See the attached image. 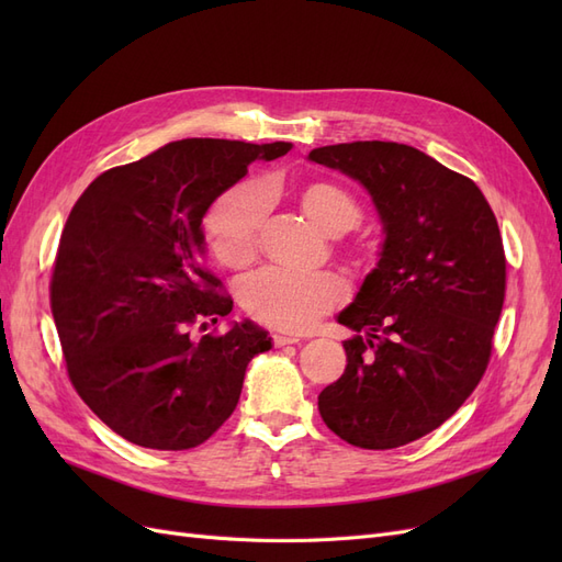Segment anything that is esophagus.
<instances>
[{"instance_id": "1", "label": "esophagus", "mask_w": 562, "mask_h": 562, "mask_svg": "<svg viewBox=\"0 0 562 562\" xmlns=\"http://www.w3.org/2000/svg\"><path fill=\"white\" fill-rule=\"evenodd\" d=\"M271 342H274V347L297 345V342H300V337H295V335H283V333H274V335H271Z\"/></svg>"}]
</instances>
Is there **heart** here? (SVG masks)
<instances>
[{"label": "heart", "mask_w": 562, "mask_h": 562, "mask_svg": "<svg viewBox=\"0 0 562 562\" xmlns=\"http://www.w3.org/2000/svg\"><path fill=\"white\" fill-rule=\"evenodd\" d=\"M291 196L297 209L321 232L339 236L361 220V203L345 184L316 178L302 184L267 180L262 192L250 184L234 187L220 196L203 220V239L213 258L234 271H241L258 260L265 199ZM363 255L366 246H356ZM345 281L333 271L297 274L285 269H265L241 285V304L252 321L262 326L302 333L333 312L345 300Z\"/></svg>", "instance_id": "heart-1"}]
</instances>
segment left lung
<instances>
[{"mask_svg":"<svg viewBox=\"0 0 562 562\" xmlns=\"http://www.w3.org/2000/svg\"><path fill=\"white\" fill-rule=\"evenodd\" d=\"M310 159L359 180L384 248L349 307L345 375L318 413L349 446L391 450L450 419L485 375L506 295V255L487 199L424 151L384 140L316 147Z\"/></svg>","mask_w":562,"mask_h":562,"instance_id":"left-lung-1","label":"left lung"}]
</instances>
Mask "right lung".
<instances>
[{
    "label": "right lung",
    "mask_w": 562,
    "mask_h": 562,
    "mask_svg": "<svg viewBox=\"0 0 562 562\" xmlns=\"http://www.w3.org/2000/svg\"><path fill=\"white\" fill-rule=\"evenodd\" d=\"M291 143L187 138L98 176L67 217L50 274V312L67 378L108 427L135 446L190 450L234 413L246 366L271 339L232 312L201 262V220L252 161Z\"/></svg>",
    "instance_id": "right-lung-1"
}]
</instances>
